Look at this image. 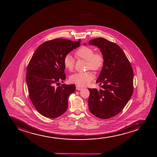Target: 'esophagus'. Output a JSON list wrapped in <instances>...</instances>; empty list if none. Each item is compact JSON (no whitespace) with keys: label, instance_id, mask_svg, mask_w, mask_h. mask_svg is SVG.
<instances>
[{"label":"esophagus","instance_id":"34e87169","mask_svg":"<svg viewBox=\"0 0 157 157\" xmlns=\"http://www.w3.org/2000/svg\"><path fill=\"white\" fill-rule=\"evenodd\" d=\"M76 88L78 90H81L83 89V87L80 86L79 85H76Z\"/></svg>","mask_w":157,"mask_h":157}]
</instances>
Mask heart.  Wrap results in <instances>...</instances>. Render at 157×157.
Instances as JSON below:
<instances>
[{
	"label": "heart",
	"instance_id": "obj_1",
	"mask_svg": "<svg viewBox=\"0 0 157 157\" xmlns=\"http://www.w3.org/2000/svg\"><path fill=\"white\" fill-rule=\"evenodd\" d=\"M75 56L76 58L81 59L87 62L86 67L93 71H98L103 67L104 58L101 52L94 53V50L88 47H82L76 51ZM64 65L66 69L72 71L74 69V59L72 56L68 54L64 59ZM94 75L91 72L76 73L70 77L71 82L77 85L84 86L90 84L94 79Z\"/></svg>",
	"mask_w": 157,
	"mask_h": 157
}]
</instances>
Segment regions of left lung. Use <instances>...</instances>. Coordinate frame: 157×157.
<instances>
[{"instance_id": "obj_1", "label": "left lung", "mask_w": 157, "mask_h": 157, "mask_svg": "<svg viewBox=\"0 0 157 157\" xmlns=\"http://www.w3.org/2000/svg\"><path fill=\"white\" fill-rule=\"evenodd\" d=\"M89 44L100 49L104 62L96 81L101 89L88 88L90 93L88 108L96 117L108 119L119 114L132 97L133 70L126 56L117 44L99 38L90 40Z\"/></svg>"}]
</instances>
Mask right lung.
<instances>
[{
  "instance_id": "obj_1",
  "label": "right lung",
  "mask_w": 157,
  "mask_h": 157,
  "mask_svg": "<svg viewBox=\"0 0 157 157\" xmlns=\"http://www.w3.org/2000/svg\"><path fill=\"white\" fill-rule=\"evenodd\" d=\"M80 42L81 39L49 40L38 47L29 62L26 76L29 98L36 110L45 117L55 118L67 109L68 98L75 90V85L55 84L65 80L64 59L79 47Z\"/></svg>"
}]
</instances>
